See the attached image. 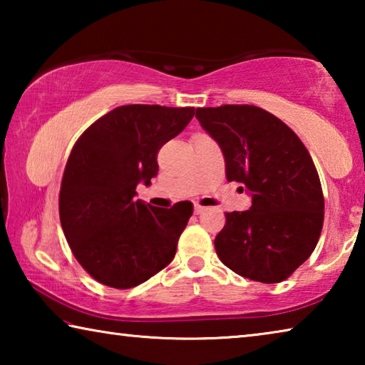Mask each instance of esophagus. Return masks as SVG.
Segmentation results:
<instances>
[{
	"mask_svg": "<svg viewBox=\"0 0 365 365\" xmlns=\"http://www.w3.org/2000/svg\"><path fill=\"white\" fill-rule=\"evenodd\" d=\"M206 211V207H202L200 205H195V214H202Z\"/></svg>",
	"mask_w": 365,
	"mask_h": 365,
	"instance_id": "obj_1",
	"label": "esophagus"
}]
</instances>
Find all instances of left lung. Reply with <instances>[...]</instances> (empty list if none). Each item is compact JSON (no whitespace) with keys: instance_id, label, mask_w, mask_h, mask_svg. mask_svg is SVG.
I'll use <instances>...</instances> for the list:
<instances>
[{"instance_id":"1","label":"left lung","mask_w":365,"mask_h":365,"mask_svg":"<svg viewBox=\"0 0 365 365\" xmlns=\"http://www.w3.org/2000/svg\"><path fill=\"white\" fill-rule=\"evenodd\" d=\"M196 119L224 153L227 180L252 196L250 211L225 212L214 240L219 259L245 279L287 280L316 250L324 225L322 185L307 148L251 104L197 108Z\"/></svg>"}]
</instances>
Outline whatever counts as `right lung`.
I'll return each mask as SVG.
<instances>
[{
  "label": "right lung",
  "instance_id": "1",
  "mask_svg": "<svg viewBox=\"0 0 365 365\" xmlns=\"http://www.w3.org/2000/svg\"><path fill=\"white\" fill-rule=\"evenodd\" d=\"M195 108L127 104L80 135L67 159L59 219L78 264L103 285L127 289L175 256L193 214L188 201L160 209L135 200L158 174V153L193 119Z\"/></svg>",
  "mask_w": 365,
  "mask_h": 365
}]
</instances>
